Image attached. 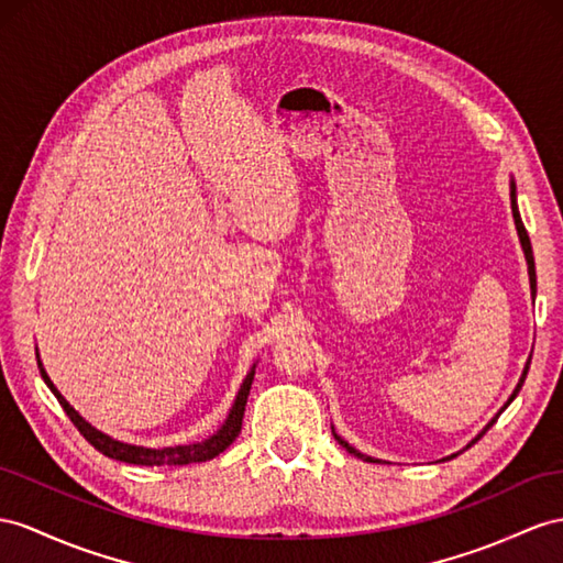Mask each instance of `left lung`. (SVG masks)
<instances>
[{
    "instance_id": "8db88e82",
    "label": "left lung",
    "mask_w": 563,
    "mask_h": 563,
    "mask_svg": "<svg viewBox=\"0 0 563 563\" xmlns=\"http://www.w3.org/2000/svg\"><path fill=\"white\" fill-rule=\"evenodd\" d=\"M511 213H514V223H516V230H518V238H521V247H523V254H526V262H528V276H530V295H532V299H536V292H538V280H536V258H532V247H530V238H528V233H526V225H523V221H521V213H518V205H516V183L511 180ZM528 366H530V362L526 364V368H523V376H521V380H518V385H516V390H514V395L509 397V401H507V405H504L501 407V411L504 409H507L509 405H511V401H514V397L518 395V390H521V387H523V380H526V376H528ZM499 411V413H501ZM499 413L495 416V419L493 421H489L481 432H478V438H475V440H471L468 444H466V450H468V446L471 444H475V442H478L483 435H485V432L489 430V428H493V423L499 419ZM333 435H335V440L344 446V450H347L350 454H354V456H358V459H364V461H378V459H373V456H366V454H362V452H358V450H354V446L350 444V442H344L340 435H338V432L333 430ZM456 454H452V456H446V459H454ZM446 459H442V461H446Z\"/></svg>"
}]
</instances>
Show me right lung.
Returning a JSON list of instances; mask_svg holds the SVG:
<instances>
[{
    "label": "right lung",
    "mask_w": 563,
    "mask_h": 563,
    "mask_svg": "<svg viewBox=\"0 0 563 563\" xmlns=\"http://www.w3.org/2000/svg\"><path fill=\"white\" fill-rule=\"evenodd\" d=\"M37 366H40L42 378H45L49 390L54 393L56 399H59V405L64 407L68 419L74 421V426L80 430V435L88 440L97 452H102L104 456L117 459V461H125V464H135V466H185V464H199V461H209L213 456H219L240 435L244 405H247V397H250V390H252V380H254V366H252V371L247 373V378H244L242 385H240V393L235 397V405H233V409H230L225 423L219 430H216L211 438L201 440V442H195V444H178V446H164V450H150V446H137V444L119 442V440L104 435L102 430L92 428L74 407L68 405V401L62 397V393L56 390L54 383L47 376V371L42 368L40 358H37Z\"/></svg>",
    "instance_id": "add662e5"
}]
</instances>
